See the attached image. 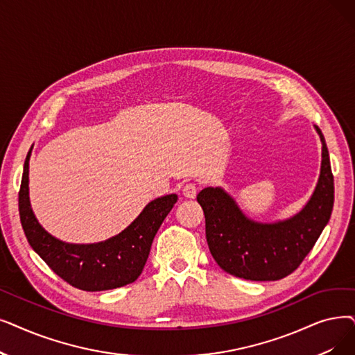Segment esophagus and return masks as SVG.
Returning <instances> with one entry per match:
<instances>
[{
	"label": "esophagus",
	"mask_w": 355,
	"mask_h": 355,
	"mask_svg": "<svg viewBox=\"0 0 355 355\" xmlns=\"http://www.w3.org/2000/svg\"><path fill=\"white\" fill-rule=\"evenodd\" d=\"M196 194H197V187H196V184H193V182H187L186 186L182 187V196L186 197V198H194V197H196Z\"/></svg>",
	"instance_id": "1"
}]
</instances>
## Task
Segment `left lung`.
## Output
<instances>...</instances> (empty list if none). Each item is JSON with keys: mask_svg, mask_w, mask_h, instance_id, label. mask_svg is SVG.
<instances>
[{"mask_svg": "<svg viewBox=\"0 0 355 355\" xmlns=\"http://www.w3.org/2000/svg\"><path fill=\"white\" fill-rule=\"evenodd\" d=\"M320 175L304 209L279 223H257L245 218L234 198L222 189L207 187L197 194L206 218L210 254L226 272L251 282H275L287 277L312 251L334 207V175L320 129Z\"/></svg>", "mask_w": 355, "mask_h": 355, "instance_id": "left-lung-1", "label": "left lung"}]
</instances>
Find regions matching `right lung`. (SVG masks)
<instances>
[{
    "instance_id": "obj_1",
    "label": "right lung",
    "mask_w": 355,
    "mask_h": 355,
    "mask_svg": "<svg viewBox=\"0 0 355 355\" xmlns=\"http://www.w3.org/2000/svg\"><path fill=\"white\" fill-rule=\"evenodd\" d=\"M28 159L30 152L19 191V210L26 238L39 257L60 279L80 290L103 291L136 282L146 264L152 241L178 197L168 194L153 200L114 238L92 245L65 243L46 232L30 207Z\"/></svg>"
}]
</instances>
